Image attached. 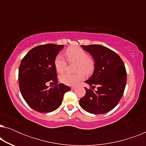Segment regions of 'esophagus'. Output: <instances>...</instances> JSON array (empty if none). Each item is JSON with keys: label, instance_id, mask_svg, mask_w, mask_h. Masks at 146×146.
<instances>
[{"label": "esophagus", "instance_id": "obj_1", "mask_svg": "<svg viewBox=\"0 0 146 146\" xmlns=\"http://www.w3.org/2000/svg\"><path fill=\"white\" fill-rule=\"evenodd\" d=\"M71 89L72 90H74V89H76V87L75 86H72V87L71 88Z\"/></svg>", "mask_w": 146, "mask_h": 146}]
</instances>
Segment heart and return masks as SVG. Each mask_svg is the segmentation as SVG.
<instances>
[{
    "label": "heart",
    "instance_id": "b5f03b06",
    "mask_svg": "<svg viewBox=\"0 0 146 146\" xmlns=\"http://www.w3.org/2000/svg\"><path fill=\"white\" fill-rule=\"evenodd\" d=\"M65 56L69 62H76V74H65L60 76V80L65 85L74 86L84 77V74L88 75L94 70L95 63L92 58L88 56L84 50L78 46L68 47L65 50ZM54 66L58 73L64 72L67 68V62L61 55H57L54 59Z\"/></svg>",
    "mask_w": 146,
    "mask_h": 146
}]
</instances>
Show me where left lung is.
<instances>
[{
    "instance_id": "1",
    "label": "left lung",
    "mask_w": 146,
    "mask_h": 146,
    "mask_svg": "<svg viewBox=\"0 0 146 146\" xmlns=\"http://www.w3.org/2000/svg\"><path fill=\"white\" fill-rule=\"evenodd\" d=\"M84 50L92 56L95 62L93 74L86 83L94 91L86 89L81 98L80 106L88 112L102 114L108 112L117 105L122 97L126 84V70L119 56L108 48L100 44L81 45Z\"/></svg>"
}]
</instances>
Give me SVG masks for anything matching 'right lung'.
Listing matches in <instances>:
<instances>
[{
	"instance_id": "add662e5",
	"label": "right lung",
	"mask_w": 146,
	"mask_h": 146,
	"mask_svg": "<svg viewBox=\"0 0 146 146\" xmlns=\"http://www.w3.org/2000/svg\"><path fill=\"white\" fill-rule=\"evenodd\" d=\"M63 45L37 46L22 60L19 69L20 91L26 102L35 110L51 112L61 105L64 95L70 88L58 84L54 59ZM48 83L53 86L48 88Z\"/></svg>"
}]
</instances>
